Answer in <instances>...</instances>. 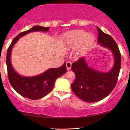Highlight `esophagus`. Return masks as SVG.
<instances>
[{
  "mask_svg": "<svg viewBox=\"0 0 130 130\" xmlns=\"http://www.w3.org/2000/svg\"><path fill=\"white\" fill-rule=\"evenodd\" d=\"M66 67H67V70H70L71 69V63L70 62H67L66 63Z\"/></svg>",
  "mask_w": 130,
  "mask_h": 130,
  "instance_id": "esophagus-1",
  "label": "esophagus"
}]
</instances>
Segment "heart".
<instances>
[{"label":"heart","instance_id":"heart-1","mask_svg":"<svg viewBox=\"0 0 130 130\" xmlns=\"http://www.w3.org/2000/svg\"><path fill=\"white\" fill-rule=\"evenodd\" d=\"M63 43L67 47H75L79 46L77 54L79 56L86 54L95 41V37L92 34H87L83 30L71 31L63 35Z\"/></svg>","mask_w":130,"mask_h":130}]
</instances>
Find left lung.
<instances>
[{"mask_svg": "<svg viewBox=\"0 0 130 130\" xmlns=\"http://www.w3.org/2000/svg\"><path fill=\"white\" fill-rule=\"evenodd\" d=\"M96 28L98 44L111 51L114 63L107 72L89 67L86 57L72 64L71 70L75 73L76 79L71 84V89L80 99L88 103L100 101L111 93L117 83L121 68V55L117 43L110 35Z\"/></svg>", "mask_w": 130, "mask_h": 130, "instance_id": "8db88e82", "label": "left lung"}]
</instances>
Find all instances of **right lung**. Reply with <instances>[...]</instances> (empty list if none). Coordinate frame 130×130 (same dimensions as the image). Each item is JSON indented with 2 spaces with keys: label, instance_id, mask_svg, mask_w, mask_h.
<instances>
[{
  "label": "right lung",
  "instance_id": "1",
  "mask_svg": "<svg viewBox=\"0 0 130 130\" xmlns=\"http://www.w3.org/2000/svg\"><path fill=\"white\" fill-rule=\"evenodd\" d=\"M49 29L50 27L35 26L28 30L20 33L13 39L7 51L6 63L9 81L18 93L29 99H40L51 92L56 80L67 72L66 63L59 68H49L38 75L24 76L18 73L13 68L11 60V51L13 46L21 37L33 32H47Z\"/></svg>",
  "mask_w": 130,
  "mask_h": 130
}]
</instances>
